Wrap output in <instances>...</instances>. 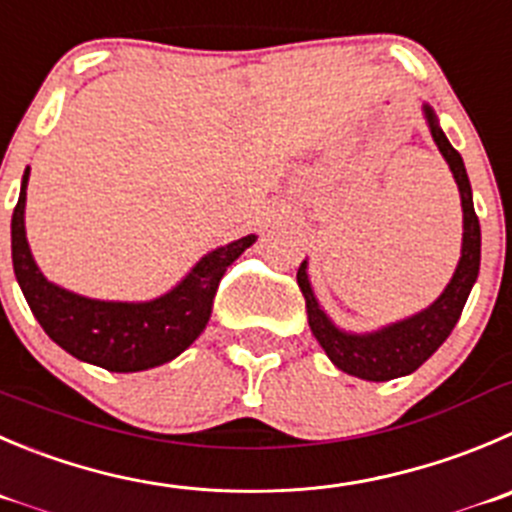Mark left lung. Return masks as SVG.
I'll return each instance as SVG.
<instances>
[{"label": "left lung", "instance_id": "obj_1", "mask_svg": "<svg viewBox=\"0 0 512 512\" xmlns=\"http://www.w3.org/2000/svg\"><path fill=\"white\" fill-rule=\"evenodd\" d=\"M422 115H425L437 150L450 165L462 203L460 261H457L455 274L447 281L442 294L430 306H425L417 314L405 316V319L384 324L372 332H347V329L334 324L329 314L321 309L319 299L311 289L309 261H301L299 271H296V284L304 294L306 316H309L311 334L316 337V342L321 344L326 357L332 359L334 367L352 374V377L367 379V382L407 377L417 367H422L455 329L457 319L465 309L467 296H470L480 274V221L475 216V206H472V188L465 163H462L460 153L450 145L447 135L442 133L440 120L427 102H422Z\"/></svg>", "mask_w": 512, "mask_h": 512}]
</instances>
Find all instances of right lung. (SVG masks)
I'll return each instance as SVG.
<instances>
[{"label":"right lung","instance_id":"add662e5","mask_svg":"<svg viewBox=\"0 0 512 512\" xmlns=\"http://www.w3.org/2000/svg\"><path fill=\"white\" fill-rule=\"evenodd\" d=\"M29 165L12 213V266L17 284L47 337L75 359L107 372H143L186 352L206 329L218 284L256 236L218 246L178 284L148 301H105L75 294L40 271L24 228Z\"/></svg>","mask_w":512,"mask_h":512}]
</instances>
